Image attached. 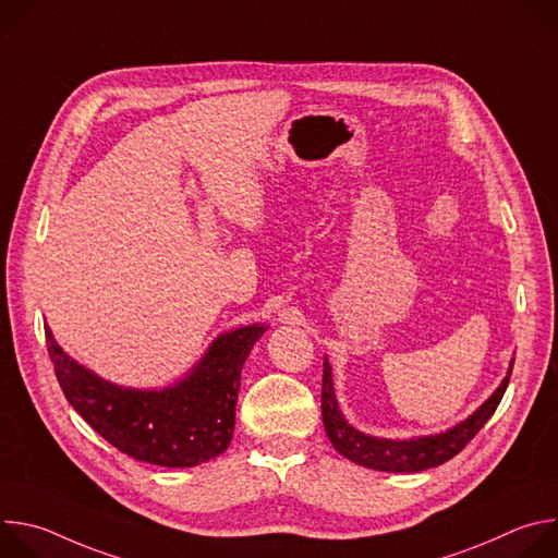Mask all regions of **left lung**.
<instances>
[{"label": "left lung", "instance_id": "8db88e82", "mask_svg": "<svg viewBox=\"0 0 558 558\" xmlns=\"http://www.w3.org/2000/svg\"><path fill=\"white\" fill-rule=\"evenodd\" d=\"M508 377L501 381V386L493 392L490 400L470 415L465 422L459 426L433 435V437H420V439H409V441H392V439H377L368 437L353 426L347 424L342 413L338 411V402L333 395V379H331V366L325 360V373H323V422L325 430L333 444V448L344 454L347 459L373 468V470H384V472H420L426 468H435L459 454L468 441L484 428V424L493 417L497 411L501 397L508 388L510 381Z\"/></svg>", "mask_w": 558, "mask_h": 558}]
</instances>
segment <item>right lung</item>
Listing matches in <instances>:
<instances>
[{
  "label": "right lung",
  "mask_w": 558,
  "mask_h": 558,
  "mask_svg": "<svg viewBox=\"0 0 558 558\" xmlns=\"http://www.w3.org/2000/svg\"><path fill=\"white\" fill-rule=\"evenodd\" d=\"M265 333L252 325L220 336L194 373L174 388H119L70 360L46 327L48 355L70 407L128 457L190 468L227 450L243 364Z\"/></svg>",
  "instance_id": "obj_1"
}]
</instances>
